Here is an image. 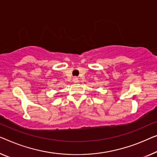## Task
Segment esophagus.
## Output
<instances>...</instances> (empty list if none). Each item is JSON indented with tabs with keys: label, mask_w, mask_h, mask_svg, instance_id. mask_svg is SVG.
<instances>
[{
	"label": "esophagus",
	"mask_w": 157,
	"mask_h": 157,
	"mask_svg": "<svg viewBox=\"0 0 157 157\" xmlns=\"http://www.w3.org/2000/svg\"><path fill=\"white\" fill-rule=\"evenodd\" d=\"M72 80H73V82L75 83H77V82H78V78H77V77H74L73 78V79H72Z\"/></svg>",
	"instance_id": "obj_1"
}]
</instances>
